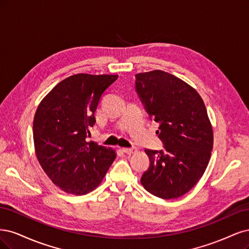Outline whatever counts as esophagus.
I'll use <instances>...</instances> for the list:
<instances>
[{"label": "esophagus", "instance_id": "1", "mask_svg": "<svg viewBox=\"0 0 249 249\" xmlns=\"http://www.w3.org/2000/svg\"><path fill=\"white\" fill-rule=\"evenodd\" d=\"M123 152L126 154H134L136 152V148L132 147V148H123Z\"/></svg>", "mask_w": 249, "mask_h": 249}]
</instances>
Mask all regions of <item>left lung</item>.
Here are the masks:
<instances>
[{
	"label": "left lung",
	"instance_id": "1",
	"mask_svg": "<svg viewBox=\"0 0 249 249\" xmlns=\"http://www.w3.org/2000/svg\"><path fill=\"white\" fill-rule=\"evenodd\" d=\"M135 90L159 124L160 151L146 149L150 166L141 183L155 196L185 195L202 178L211 157L213 130L198 93L182 79L161 70L135 74Z\"/></svg>",
	"mask_w": 249,
	"mask_h": 249
}]
</instances>
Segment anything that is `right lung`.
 Listing matches in <instances>:
<instances>
[{
  "mask_svg": "<svg viewBox=\"0 0 249 249\" xmlns=\"http://www.w3.org/2000/svg\"><path fill=\"white\" fill-rule=\"evenodd\" d=\"M118 75H71L38 106L33 138L38 161L60 189L76 196L101 183L116 158L111 148L87 142L102 94Z\"/></svg>",
  "mask_w": 249,
  "mask_h": 249,
  "instance_id": "right-lung-1",
  "label": "right lung"
}]
</instances>
